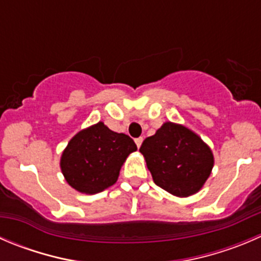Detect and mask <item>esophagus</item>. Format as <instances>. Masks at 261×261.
I'll list each match as a JSON object with an SVG mask.
<instances>
[{
  "mask_svg": "<svg viewBox=\"0 0 261 261\" xmlns=\"http://www.w3.org/2000/svg\"><path fill=\"white\" fill-rule=\"evenodd\" d=\"M135 143H136V145H138V148H140L141 143H143V138H136Z\"/></svg>",
  "mask_w": 261,
  "mask_h": 261,
  "instance_id": "esophagus-1",
  "label": "esophagus"
}]
</instances>
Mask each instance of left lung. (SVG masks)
<instances>
[{
  "label": "left lung",
  "instance_id": "left-lung-1",
  "mask_svg": "<svg viewBox=\"0 0 261 261\" xmlns=\"http://www.w3.org/2000/svg\"><path fill=\"white\" fill-rule=\"evenodd\" d=\"M140 153L154 184L181 198L201 189L214 164L212 150L196 134L172 122L146 138Z\"/></svg>",
  "mask_w": 261,
  "mask_h": 261
}]
</instances>
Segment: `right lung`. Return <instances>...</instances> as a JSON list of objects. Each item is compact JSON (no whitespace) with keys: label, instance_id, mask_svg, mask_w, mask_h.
Here are the masks:
<instances>
[{"label":"right lung","instance_id":"obj_1","mask_svg":"<svg viewBox=\"0 0 261 261\" xmlns=\"http://www.w3.org/2000/svg\"><path fill=\"white\" fill-rule=\"evenodd\" d=\"M136 149L130 136L115 133L98 122L70 140L62 153L61 169L75 190L97 194L117 181L121 166Z\"/></svg>","mask_w":261,"mask_h":261}]
</instances>
